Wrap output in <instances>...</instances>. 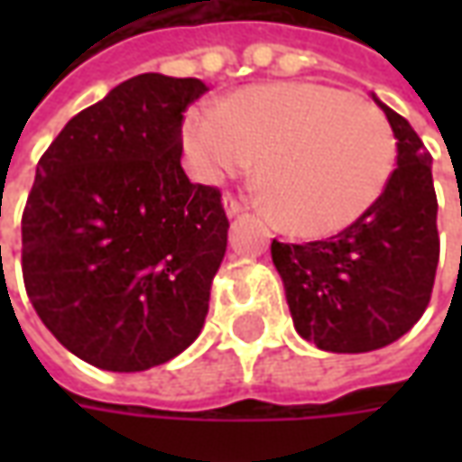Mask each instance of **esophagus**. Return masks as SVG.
I'll list each match as a JSON object with an SVG mask.
<instances>
[{"label": "esophagus", "mask_w": 462, "mask_h": 462, "mask_svg": "<svg viewBox=\"0 0 462 462\" xmlns=\"http://www.w3.org/2000/svg\"><path fill=\"white\" fill-rule=\"evenodd\" d=\"M222 208H225V212H227V217H237L245 208H242V202L235 198V195H230V192H225V198H222Z\"/></svg>", "instance_id": "esophagus-1"}]
</instances>
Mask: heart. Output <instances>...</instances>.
<instances>
[{"label":"heart","mask_w":462,"mask_h":462,"mask_svg":"<svg viewBox=\"0 0 462 462\" xmlns=\"http://www.w3.org/2000/svg\"><path fill=\"white\" fill-rule=\"evenodd\" d=\"M182 148L195 178L220 182L257 158V190L274 222L334 235L361 220L386 190L396 141L376 108L321 84L242 88L220 106L190 108Z\"/></svg>","instance_id":"heart-1"}]
</instances>
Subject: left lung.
Here are the masks:
<instances>
[{
  "instance_id": "1",
  "label": "left lung",
  "mask_w": 462,
  "mask_h": 462,
  "mask_svg": "<svg viewBox=\"0 0 462 462\" xmlns=\"http://www.w3.org/2000/svg\"><path fill=\"white\" fill-rule=\"evenodd\" d=\"M374 101L398 151L383 195L334 237L272 242L294 329L334 354H364L401 339L426 311L440 254L430 155L403 116Z\"/></svg>"
}]
</instances>
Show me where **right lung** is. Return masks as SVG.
Segmentation results:
<instances>
[{
	"label": "right lung",
	"mask_w": 462,
	"mask_h": 462,
	"mask_svg": "<svg viewBox=\"0 0 462 462\" xmlns=\"http://www.w3.org/2000/svg\"><path fill=\"white\" fill-rule=\"evenodd\" d=\"M200 79L133 76L66 123L36 165L22 272L39 319L104 371H145L198 339L227 250L220 190L182 171Z\"/></svg>",
	"instance_id": "obj_1"
}]
</instances>
